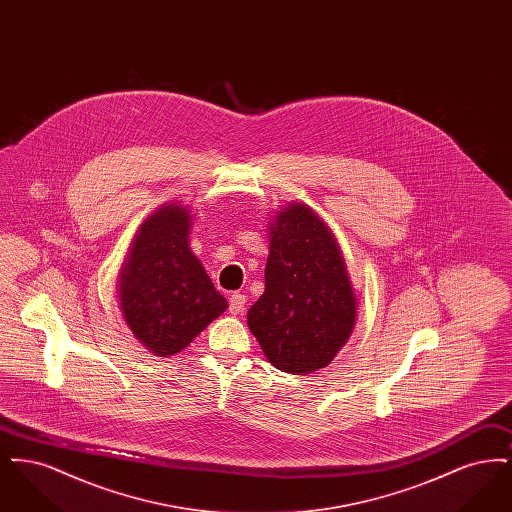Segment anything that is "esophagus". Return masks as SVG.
Returning <instances> with one entry per match:
<instances>
[{"mask_svg": "<svg viewBox=\"0 0 512 512\" xmlns=\"http://www.w3.org/2000/svg\"><path fill=\"white\" fill-rule=\"evenodd\" d=\"M245 307V295L244 293H232L228 297V311L232 315H240L244 311Z\"/></svg>", "mask_w": 512, "mask_h": 512, "instance_id": "obj_1", "label": "esophagus"}]
</instances>
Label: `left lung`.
Returning <instances> with one entry per match:
<instances>
[{
	"label": "left lung",
	"instance_id": "1",
	"mask_svg": "<svg viewBox=\"0 0 512 512\" xmlns=\"http://www.w3.org/2000/svg\"><path fill=\"white\" fill-rule=\"evenodd\" d=\"M270 230L265 293L247 324L272 365L307 374L328 365L351 336L355 293L340 245L307 205H290Z\"/></svg>",
	"mask_w": 512,
	"mask_h": 512
}]
</instances>
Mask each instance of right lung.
Listing matches in <instances>:
<instances>
[{
    "instance_id": "obj_1",
    "label": "right lung",
    "mask_w": 512,
    "mask_h": 512,
    "mask_svg": "<svg viewBox=\"0 0 512 512\" xmlns=\"http://www.w3.org/2000/svg\"><path fill=\"white\" fill-rule=\"evenodd\" d=\"M190 215L169 205L142 224L121 274L122 315L159 357L174 355L228 307L190 251Z\"/></svg>"
}]
</instances>
